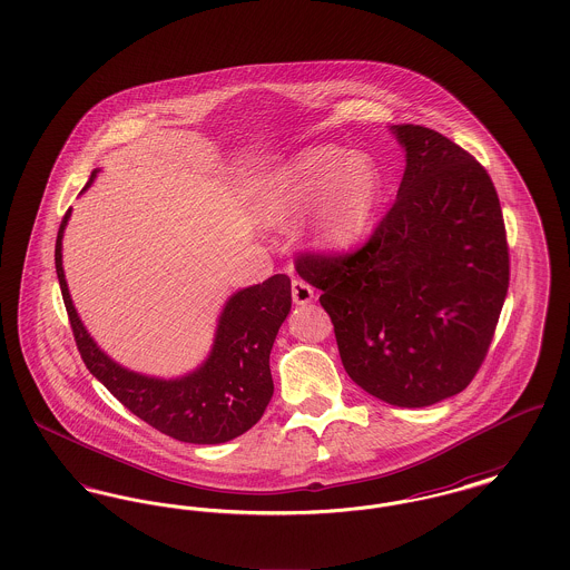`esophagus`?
I'll list each match as a JSON object with an SVG mask.
<instances>
[{
	"instance_id": "1",
	"label": "esophagus",
	"mask_w": 570,
	"mask_h": 570,
	"mask_svg": "<svg viewBox=\"0 0 570 570\" xmlns=\"http://www.w3.org/2000/svg\"><path fill=\"white\" fill-rule=\"evenodd\" d=\"M293 301L297 305L312 303L314 301V288L307 282H303V279H293Z\"/></svg>"
}]
</instances>
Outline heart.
I'll return each instance as SVG.
<instances>
[{
    "label": "heart",
    "instance_id": "1",
    "mask_svg": "<svg viewBox=\"0 0 570 570\" xmlns=\"http://www.w3.org/2000/svg\"><path fill=\"white\" fill-rule=\"evenodd\" d=\"M382 179L367 156L316 145L269 175L263 203L267 216L284 222L315 205L305 237L321 249H344L367 230L376 214Z\"/></svg>",
    "mask_w": 570,
    "mask_h": 570
}]
</instances>
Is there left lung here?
<instances>
[{
  "label": "left lung",
  "mask_w": 570,
  "mask_h": 570,
  "mask_svg": "<svg viewBox=\"0 0 570 570\" xmlns=\"http://www.w3.org/2000/svg\"><path fill=\"white\" fill-rule=\"evenodd\" d=\"M406 151L397 198L346 256L301 254L323 291L344 370L391 406L461 393L485 361L509 291V245L488 170L423 126H391Z\"/></svg>",
  "instance_id": "8db88e82"
}]
</instances>
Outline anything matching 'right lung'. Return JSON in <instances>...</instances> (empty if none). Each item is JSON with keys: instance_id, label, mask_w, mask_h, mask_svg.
Returning a JSON list of instances; mask_svg holds the SVG:
<instances>
[{"instance_id": "obj_1", "label": "right lung", "mask_w": 570, "mask_h": 570, "mask_svg": "<svg viewBox=\"0 0 570 570\" xmlns=\"http://www.w3.org/2000/svg\"><path fill=\"white\" fill-rule=\"evenodd\" d=\"M96 175L98 170L91 173L82 191ZM70 214L72 209L66 212L57 233L55 269L87 370L138 419L175 440L222 444L254 428L272 402L269 354L291 312V277L277 273L228 298L217 318L212 353L194 372L179 379L145 376L100 351L75 309L61 265V239Z\"/></svg>"}]
</instances>
